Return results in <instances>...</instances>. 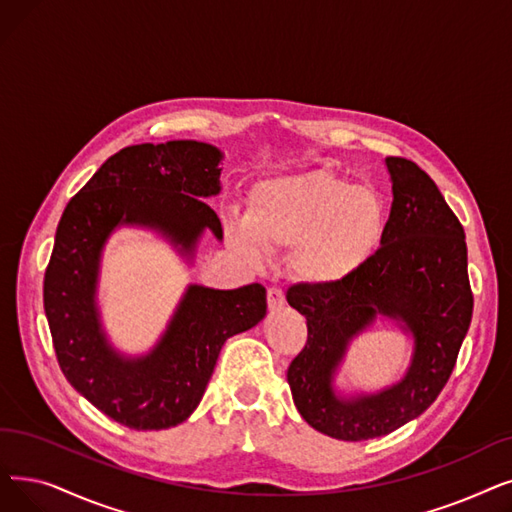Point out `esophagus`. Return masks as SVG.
<instances>
[{"mask_svg":"<svg viewBox=\"0 0 512 512\" xmlns=\"http://www.w3.org/2000/svg\"><path fill=\"white\" fill-rule=\"evenodd\" d=\"M286 303V299H284V293L280 291V288H270L268 291V307L274 311V309H280L282 305Z\"/></svg>","mask_w":512,"mask_h":512,"instance_id":"1","label":"esophagus"}]
</instances>
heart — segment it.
<instances>
[{
    "label": "heart",
    "mask_w": 512,
    "mask_h": 512,
    "mask_svg": "<svg viewBox=\"0 0 512 512\" xmlns=\"http://www.w3.org/2000/svg\"><path fill=\"white\" fill-rule=\"evenodd\" d=\"M387 219L379 192L316 169L257 182L244 217H228L226 234L253 263L263 261L265 249L291 247L288 265L301 282L337 286L379 251Z\"/></svg>",
    "instance_id": "obj_1"
}]
</instances>
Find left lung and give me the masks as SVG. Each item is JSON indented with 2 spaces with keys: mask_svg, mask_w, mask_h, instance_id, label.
I'll return each instance as SVG.
<instances>
[{
  "mask_svg": "<svg viewBox=\"0 0 512 512\" xmlns=\"http://www.w3.org/2000/svg\"><path fill=\"white\" fill-rule=\"evenodd\" d=\"M385 165L393 203L370 263L337 286L286 293L307 320V343L286 372L293 402L309 427L343 441L387 435L425 412L446 387L473 316L458 217L416 163L387 157ZM379 317L413 337L411 366L395 386L341 396L334 381L348 345Z\"/></svg>",
  "mask_w": 512,
  "mask_h": 512,
  "instance_id": "left-lung-1",
  "label": "left lung"
}]
</instances>
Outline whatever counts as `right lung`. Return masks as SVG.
Segmentation results:
<instances>
[{
	"mask_svg": "<svg viewBox=\"0 0 512 512\" xmlns=\"http://www.w3.org/2000/svg\"><path fill=\"white\" fill-rule=\"evenodd\" d=\"M219 148L196 140L127 146L66 205L43 280V309L62 374L102 414L136 431L180 425L201 404L224 343L265 318L261 284L219 291L188 284L148 353L110 343L100 307L102 253L117 228L161 234L192 263L209 230L224 238L203 198L221 192Z\"/></svg>",
	"mask_w": 512,
	"mask_h": 512,
	"instance_id": "1",
	"label": "right lung"
}]
</instances>
